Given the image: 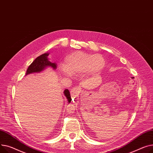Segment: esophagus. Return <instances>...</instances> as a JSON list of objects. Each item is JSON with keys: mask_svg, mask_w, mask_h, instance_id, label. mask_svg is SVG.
<instances>
[{"mask_svg": "<svg viewBox=\"0 0 153 153\" xmlns=\"http://www.w3.org/2000/svg\"><path fill=\"white\" fill-rule=\"evenodd\" d=\"M79 93H80V90H79V89L78 88V87H74V88L71 89V90L70 91L71 96H72L74 98L78 97V95H79Z\"/></svg>", "mask_w": 153, "mask_h": 153, "instance_id": "esophagus-1", "label": "esophagus"}]
</instances>
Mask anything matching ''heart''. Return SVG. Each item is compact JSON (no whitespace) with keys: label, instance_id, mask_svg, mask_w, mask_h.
<instances>
[{"label":"heart","instance_id":"b5f03b06","mask_svg":"<svg viewBox=\"0 0 153 153\" xmlns=\"http://www.w3.org/2000/svg\"><path fill=\"white\" fill-rule=\"evenodd\" d=\"M104 66L105 60L102 56L76 51L67 56L65 59V64H60L59 68L64 76H76L85 73H98Z\"/></svg>","mask_w":153,"mask_h":153}]
</instances>
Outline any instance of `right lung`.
Listing matches in <instances>:
<instances>
[{"label": "right lung", "mask_w": 153, "mask_h": 153, "mask_svg": "<svg viewBox=\"0 0 153 153\" xmlns=\"http://www.w3.org/2000/svg\"><path fill=\"white\" fill-rule=\"evenodd\" d=\"M49 53H44L36 59L27 69L26 75L34 73L41 72L47 67H51L53 70H56L57 68V64L56 63H52L49 60ZM64 94L67 99L68 104L70 103L71 99L68 89H65L64 91Z\"/></svg>", "instance_id": "right-lung-1"}]
</instances>
